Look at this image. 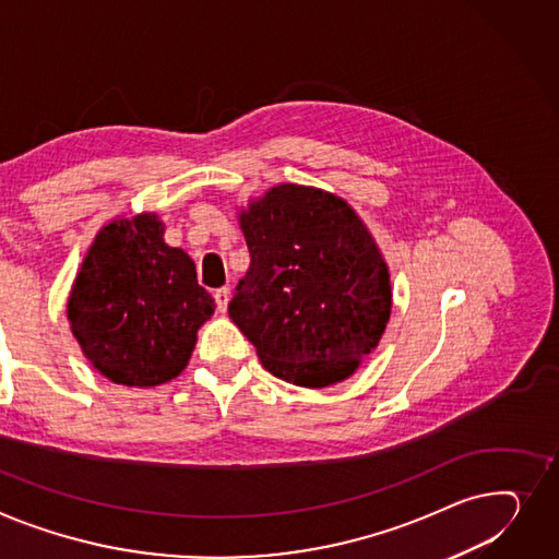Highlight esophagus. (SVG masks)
I'll return each instance as SVG.
<instances>
[{"label": "esophagus", "instance_id": "obj_1", "mask_svg": "<svg viewBox=\"0 0 559 559\" xmlns=\"http://www.w3.org/2000/svg\"><path fill=\"white\" fill-rule=\"evenodd\" d=\"M215 306L219 312H227V306H229V289L222 287L215 292Z\"/></svg>", "mask_w": 559, "mask_h": 559}]
</instances>
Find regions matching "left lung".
Masks as SVG:
<instances>
[{
    "instance_id": "left-lung-1",
    "label": "left lung",
    "mask_w": 559,
    "mask_h": 559,
    "mask_svg": "<svg viewBox=\"0 0 559 559\" xmlns=\"http://www.w3.org/2000/svg\"><path fill=\"white\" fill-rule=\"evenodd\" d=\"M251 263L229 317L272 376L344 382L391 319L389 265L357 211L301 183L272 186L238 211Z\"/></svg>"
}]
</instances>
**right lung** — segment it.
<instances>
[{
	"mask_svg": "<svg viewBox=\"0 0 559 559\" xmlns=\"http://www.w3.org/2000/svg\"><path fill=\"white\" fill-rule=\"evenodd\" d=\"M164 231L157 213L107 222L69 292L71 334L115 384L151 389L175 380L215 312L193 258L166 245Z\"/></svg>",
	"mask_w": 559,
	"mask_h": 559,
	"instance_id": "1",
	"label": "right lung"
}]
</instances>
